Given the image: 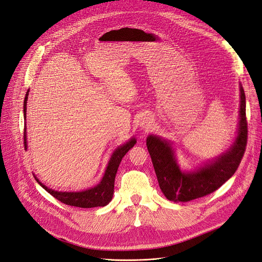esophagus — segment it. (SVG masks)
<instances>
[{"label":"esophagus","mask_w":262,"mask_h":262,"mask_svg":"<svg viewBox=\"0 0 262 262\" xmlns=\"http://www.w3.org/2000/svg\"><path fill=\"white\" fill-rule=\"evenodd\" d=\"M151 125H152V122H151L150 118H143L140 123L141 128H144L146 130H148L151 127Z\"/></svg>","instance_id":"34e87169"}]
</instances>
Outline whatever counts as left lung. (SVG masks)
Masks as SVG:
<instances>
[{"label": "left lung", "instance_id": "obj_1", "mask_svg": "<svg viewBox=\"0 0 262 262\" xmlns=\"http://www.w3.org/2000/svg\"><path fill=\"white\" fill-rule=\"evenodd\" d=\"M239 122L237 137L232 147L200 169L181 171L170 142L158 136L147 138V147L156 170L159 186L167 200L172 202H189L210 194L219 189L234 175L243 159L247 144L246 98L243 87H239Z\"/></svg>", "mask_w": 262, "mask_h": 262}]
</instances>
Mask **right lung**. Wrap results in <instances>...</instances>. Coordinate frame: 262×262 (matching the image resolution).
<instances>
[{
  "instance_id": "right-lung-1",
  "label": "right lung",
  "mask_w": 262,
  "mask_h": 262,
  "mask_svg": "<svg viewBox=\"0 0 262 262\" xmlns=\"http://www.w3.org/2000/svg\"><path fill=\"white\" fill-rule=\"evenodd\" d=\"M28 93L29 91L26 94L25 101H24L25 119H26V112H27V101H28V95H29ZM25 129H26V126H25ZM24 137H25V146H27L26 132H25ZM135 143H136V139L132 138L128 142H126L125 144L119 147L113 152L100 183L92 189L81 191V192H58L47 188L46 186L43 185V183L38 181V179L36 178L35 179L38 183H40L43 189H45L48 193H50V194H52L55 199L60 201L66 205L81 207V208L105 206L111 202L113 196L114 180H115V175H116V171H118L120 163L125 154L135 146Z\"/></svg>"
}]
</instances>
